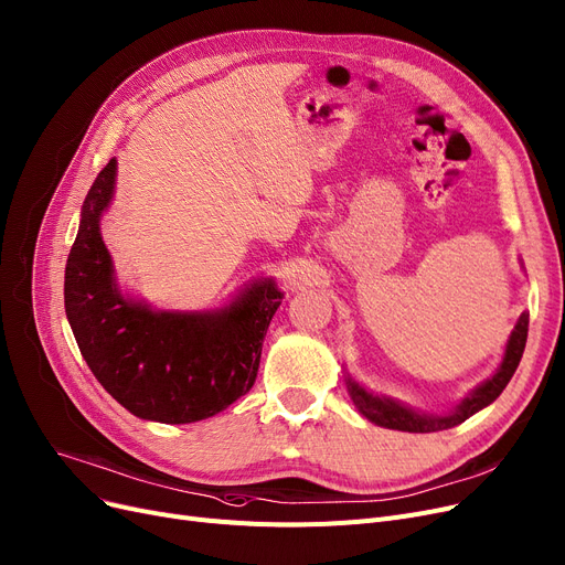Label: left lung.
Wrapping results in <instances>:
<instances>
[{
    "mask_svg": "<svg viewBox=\"0 0 565 565\" xmlns=\"http://www.w3.org/2000/svg\"><path fill=\"white\" fill-rule=\"evenodd\" d=\"M526 335H529V315L522 312V318L516 320L514 331L508 338L501 369L495 371L487 382H482L478 390H472L449 415L417 413L398 401L366 392L364 387L356 385L352 377H348V392L359 408V413L377 426L396 428V431H408V434L443 431V428H452V426L466 422L470 415L480 413L482 408H487L489 403H493L501 396V392L508 387L510 377L514 375L519 361H522V354L526 348Z\"/></svg>",
    "mask_w": 565,
    "mask_h": 565,
    "instance_id": "left-lung-1",
    "label": "left lung"
}]
</instances>
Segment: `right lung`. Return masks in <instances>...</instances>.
I'll use <instances>...</instances> for the list:
<instances>
[{"instance_id":"1","label":"right lung","mask_w":565,"mask_h":565,"mask_svg":"<svg viewBox=\"0 0 565 565\" xmlns=\"http://www.w3.org/2000/svg\"><path fill=\"white\" fill-rule=\"evenodd\" d=\"M116 169L110 160L83 201L64 270L66 318L89 371L131 415L162 424L209 419L255 385L282 291L262 280L209 312L152 310L122 297L99 232Z\"/></svg>"}]
</instances>
